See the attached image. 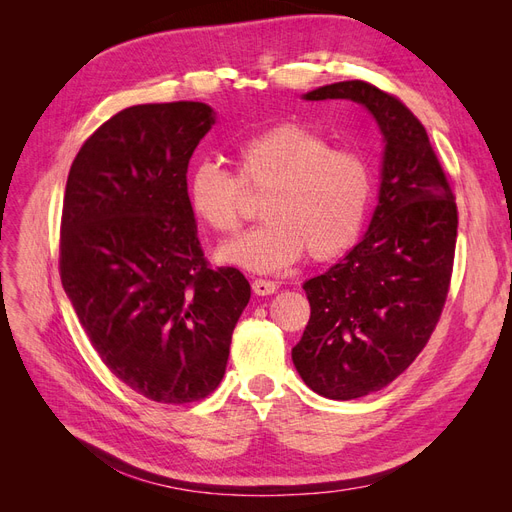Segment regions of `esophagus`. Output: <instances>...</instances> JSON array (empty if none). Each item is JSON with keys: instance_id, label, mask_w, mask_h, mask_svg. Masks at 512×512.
Here are the masks:
<instances>
[{"instance_id": "1", "label": "esophagus", "mask_w": 512, "mask_h": 512, "mask_svg": "<svg viewBox=\"0 0 512 512\" xmlns=\"http://www.w3.org/2000/svg\"><path fill=\"white\" fill-rule=\"evenodd\" d=\"M252 290L258 294V297H267V294H273L277 290V282L256 277V280L252 282Z\"/></svg>"}]
</instances>
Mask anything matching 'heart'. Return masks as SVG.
<instances>
[{
  "instance_id": "heart-1",
  "label": "heart",
  "mask_w": 512,
  "mask_h": 512,
  "mask_svg": "<svg viewBox=\"0 0 512 512\" xmlns=\"http://www.w3.org/2000/svg\"><path fill=\"white\" fill-rule=\"evenodd\" d=\"M237 175L220 162L200 160L188 175V205L213 235H232L245 218V188L265 192V224L220 250V258L254 271H280L309 252L333 260L361 239L374 170L365 153L331 147L301 123H277L250 134L235 147Z\"/></svg>"
}]
</instances>
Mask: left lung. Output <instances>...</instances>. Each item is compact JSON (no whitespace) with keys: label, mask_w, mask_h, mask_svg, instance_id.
Wrapping results in <instances>:
<instances>
[{"label":"left lung","mask_w":512,"mask_h":512,"mask_svg":"<svg viewBox=\"0 0 512 512\" xmlns=\"http://www.w3.org/2000/svg\"><path fill=\"white\" fill-rule=\"evenodd\" d=\"M305 100L363 104L386 141L369 230L337 265L303 284L312 314L292 348L309 389L348 401L384 389L427 346L451 288L457 203L425 126L397 96L344 81Z\"/></svg>","instance_id":"left-lung-1"}]
</instances>
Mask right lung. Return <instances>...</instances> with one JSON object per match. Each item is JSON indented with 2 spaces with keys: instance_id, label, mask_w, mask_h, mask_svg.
<instances>
[{
  "instance_id": "right-lung-1",
  "label": "right lung",
  "mask_w": 512,
  "mask_h": 512,
  "mask_svg": "<svg viewBox=\"0 0 512 512\" xmlns=\"http://www.w3.org/2000/svg\"><path fill=\"white\" fill-rule=\"evenodd\" d=\"M215 123L203 102L123 108L70 166L59 275L91 346L128 389L192 404L224 378L250 282L213 269L188 205V164Z\"/></svg>"
}]
</instances>
